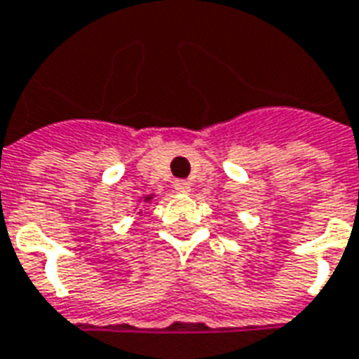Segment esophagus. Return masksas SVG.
I'll return each instance as SVG.
<instances>
[{"mask_svg": "<svg viewBox=\"0 0 359 359\" xmlns=\"http://www.w3.org/2000/svg\"><path fill=\"white\" fill-rule=\"evenodd\" d=\"M174 189L177 193H189L191 185L187 184V182H184V180H180V182H175V184H174Z\"/></svg>", "mask_w": 359, "mask_h": 359, "instance_id": "34e87169", "label": "esophagus"}]
</instances>
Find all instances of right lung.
Wrapping results in <instances>:
<instances>
[{
  "label": "right lung",
  "mask_w": 359,
  "mask_h": 359,
  "mask_svg": "<svg viewBox=\"0 0 359 359\" xmlns=\"http://www.w3.org/2000/svg\"><path fill=\"white\" fill-rule=\"evenodd\" d=\"M149 199H151V197H144V201H149Z\"/></svg>",
  "instance_id": "1"
}]
</instances>
